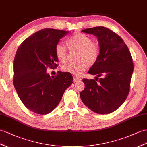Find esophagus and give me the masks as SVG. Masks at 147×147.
<instances>
[{"instance_id": "obj_1", "label": "esophagus", "mask_w": 147, "mask_h": 147, "mask_svg": "<svg viewBox=\"0 0 147 147\" xmlns=\"http://www.w3.org/2000/svg\"><path fill=\"white\" fill-rule=\"evenodd\" d=\"M81 80V78H80L79 77H77V76H74L73 77V81L74 82H78L79 81Z\"/></svg>"}]
</instances>
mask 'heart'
I'll use <instances>...</instances> for the list:
<instances>
[{"label": "heart", "mask_w": 147, "mask_h": 147, "mask_svg": "<svg viewBox=\"0 0 147 147\" xmlns=\"http://www.w3.org/2000/svg\"><path fill=\"white\" fill-rule=\"evenodd\" d=\"M67 47L71 51H78L76 63H69L64 65L61 69L64 72L74 76H80L86 70L88 64L93 65L99 57L100 48L99 45L92 41L90 36L83 33H77L66 40ZM68 50L66 45L59 42L55 47V54L58 59L65 61Z\"/></svg>", "instance_id": "heart-1"}]
</instances>
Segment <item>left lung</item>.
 <instances>
[{
  "label": "left lung",
  "instance_id": "left-lung-1",
  "mask_svg": "<svg viewBox=\"0 0 147 147\" xmlns=\"http://www.w3.org/2000/svg\"><path fill=\"white\" fill-rule=\"evenodd\" d=\"M82 32L97 37L100 53L88 72L97 75L96 80H82L85 88L80 93L81 99L92 111L109 114L117 109L129 94L134 71L132 57L122 38L111 30L96 27Z\"/></svg>",
  "mask_w": 147,
  "mask_h": 147
}]
</instances>
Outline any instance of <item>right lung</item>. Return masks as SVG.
I'll use <instances>...</instances> for the list:
<instances>
[{"mask_svg": "<svg viewBox=\"0 0 147 147\" xmlns=\"http://www.w3.org/2000/svg\"><path fill=\"white\" fill-rule=\"evenodd\" d=\"M68 32L45 28L26 38L18 47L13 61V82L20 99L28 109L45 115L58 106L64 92L73 83L72 74L47 69L58 66L55 47Z\"/></svg>", "mask_w": 147, "mask_h": 147, "instance_id": "add662e5", "label": "right lung"}]
</instances>
